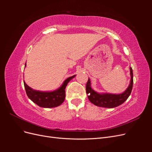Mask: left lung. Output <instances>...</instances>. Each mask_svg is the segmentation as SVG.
<instances>
[{
    "label": "left lung",
    "mask_w": 152,
    "mask_h": 152,
    "mask_svg": "<svg viewBox=\"0 0 152 152\" xmlns=\"http://www.w3.org/2000/svg\"><path fill=\"white\" fill-rule=\"evenodd\" d=\"M130 84L126 90L121 94L97 93L91 87V80L89 78L86 87V93L88 94L89 100L96 106L103 108H112L122 104L127 100L132 91L133 86V73L131 67H130Z\"/></svg>",
    "instance_id": "left-lung-1"
}]
</instances>
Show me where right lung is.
I'll use <instances>...</instances> for the list:
<instances>
[{
	"instance_id": "add662e5",
	"label": "right lung",
	"mask_w": 152,
	"mask_h": 152,
	"mask_svg": "<svg viewBox=\"0 0 152 152\" xmlns=\"http://www.w3.org/2000/svg\"><path fill=\"white\" fill-rule=\"evenodd\" d=\"M26 66V63L25 66ZM75 75L68 77L58 89L53 91H40L31 88L24 82L27 96L36 104L42 108H54L61 104L65 98V88Z\"/></svg>"
}]
</instances>
